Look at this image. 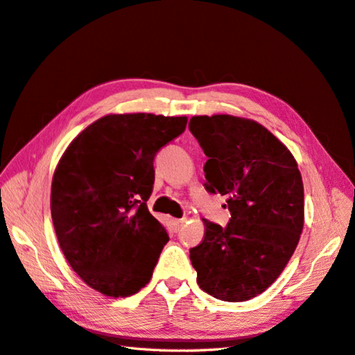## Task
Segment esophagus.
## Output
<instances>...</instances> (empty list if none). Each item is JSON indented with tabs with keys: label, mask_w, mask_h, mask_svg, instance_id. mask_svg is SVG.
<instances>
[{
	"label": "esophagus",
	"mask_w": 355,
	"mask_h": 355,
	"mask_svg": "<svg viewBox=\"0 0 355 355\" xmlns=\"http://www.w3.org/2000/svg\"><path fill=\"white\" fill-rule=\"evenodd\" d=\"M184 222H186V219H174V225H175V228H180L184 224Z\"/></svg>",
	"instance_id": "obj_1"
}]
</instances>
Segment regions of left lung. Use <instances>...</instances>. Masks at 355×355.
<instances>
[{"label":"left lung","instance_id":"8db88e82","mask_svg":"<svg viewBox=\"0 0 355 355\" xmlns=\"http://www.w3.org/2000/svg\"><path fill=\"white\" fill-rule=\"evenodd\" d=\"M189 130L209 160L205 189L227 196V227L204 222L191 250L196 282L228 302L265 292L284 270L304 227V186L292 153L268 128L233 114L193 116Z\"/></svg>","mask_w":355,"mask_h":355}]
</instances>
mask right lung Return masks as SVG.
Returning a JSON list of instances; mask_svg holds the SVG:
<instances>
[{"label": "right lung", "mask_w": 355, "mask_h": 355, "mask_svg": "<svg viewBox=\"0 0 355 355\" xmlns=\"http://www.w3.org/2000/svg\"><path fill=\"white\" fill-rule=\"evenodd\" d=\"M186 116L105 114L72 140L51 183V218L71 268L113 298L153 277L166 230L148 210L155 154L186 130Z\"/></svg>", "instance_id": "1"}]
</instances>
